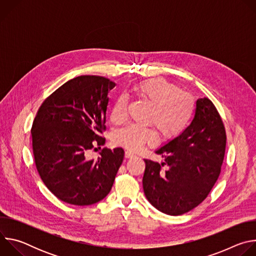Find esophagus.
Wrapping results in <instances>:
<instances>
[{
	"mask_svg": "<svg viewBox=\"0 0 256 256\" xmlns=\"http://www.w3.org/2000/svg\"><path fill=\"white\" fill-rule=\"evenodd\" d=\"M134 156V153H132L130 151H126V152H124V157H126V159L132 158Z\"/></svg>",
	"mask_w": 256,
	"mask_h": 256,
	"instance_id": "obj_1",
	"label": "esophagus"
}]
</instances>
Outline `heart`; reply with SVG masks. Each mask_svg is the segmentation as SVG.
<instances>
[{
  "label": "heart",
  "instance_id": "heart-1",
  "mask_svg": "<svg viewBox=\"0 0 256 256\" xmlns=\"http://www.w3.org/2000/svg\"><path fill=\"white\" fill-rule=\"evenodd\" d=\"M134 95L152 105L148 120L153 122L163 140H172L181 134L188 126L194 116V104L186 93L179 92L178 88L164 79H151L136 84ZM128 99L120 95L112 110V122H122L126 116ZM157 134L153 128L130 124L118 130L114 136L118 146L138 151L144 144H154Z\"/></svg>",
  "mask_w": 256,
  "mask_h": 256
}]
</instances>
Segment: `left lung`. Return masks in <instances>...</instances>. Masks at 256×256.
Masks as SVG:
<instances>
[{
    "mask_svg": "<svg viewBox=\"0 0 256 256\" xmlns=\"http://www.w3.org/2000/svg\"><path fill=\"white\" fill-rule=\"evenodd\" d=\"M225 149L226 132L216 108L208 98L198 99L190 124L155 151L164 161L144 160L146 198L166 214L179 216L192 210L216 184Z\"/></svg>",
    "mask_w": 256,
    "mask_h": 256,
    "instance_id": "obj_1",
    "label": "left lung"
}]
</instances>
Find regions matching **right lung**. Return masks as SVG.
Listing matches in <instances>:
<instances>
[{"label":"right lung","instance_id":"obj_1","mask_svg":"<svg viewBox=\"0 0 256 256\" xmlns=\"http://www.w3.org/2000/svg\"><path fill=\"white\" fill-rule=\"evenodd\" d=\"M116 83L99 76H80L44 100L32 130L35 165L46 188L60 200L89 206L110 192L124 151L104 148L97 160L85 154L103 146L108 91Z\"/></svg>","mask_w":256,"mask_h":256}]
</instances>
